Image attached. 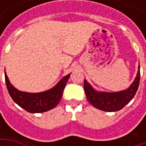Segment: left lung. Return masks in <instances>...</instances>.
Returning a JSON list of instances; mask_svg holds the SVG:
<instances>
[{
    "mask_svg": "<svg viewBox=\"0 0 146 146\" xmlns=\"http://www.w3.org/2000/svg\"><path fill=\"white\" fill-rule=\"evenodd\" d=\"M139 81L140 66H138L135 80L127 90L118 92H98L86 80L84 82V88L86 97L94 107L106 112H116L123 109L134 98L138 88Z\"/></svg>",
    "mask_w": 146,
    "mask_h": 146,
    "instance_id": "obj_1",
    "label": "left lung"
}]
</instances>
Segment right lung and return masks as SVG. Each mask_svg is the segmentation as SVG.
<instances>
[{
  "mask_svg": "<svg viewBox=\"0 0 146 146\" xmlns=\"http://www.w3.org/2000/svg\"><path fill=\"white\" fill-rule=\"evenodd\" d=\"M5 76L8 93L13 101L29 113H40L53 109L59 103L70 73L62 78L54 88L39 93L20 92L10 83L5 70Z\"/></svg>",
  "mask_w": 146,
  "mask_h": 146,
  "instance_id": "obj_1",
  "label": "right lung"
}]
</instances>
